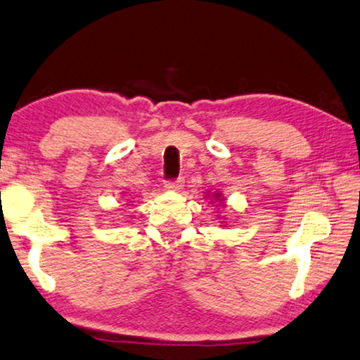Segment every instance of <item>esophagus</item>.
I'll list each match as a JSON object with an SVG mask.
<instances>
[{
  "mask_svg": "<svg viewBox=\"0 0 360 360\" xmlns=\"http://www.w3.org/2000/svg\"><path fill=\"white\" fill-rule=\"evenodd\" d=\"M184 186V179H175L165 181V190H180Z\"/></svg>",
  "mask_w": 360,
  "mask_h": 360,
  "instance_id": "obj_1",
  "label": "esophagus"
}]
</instances>
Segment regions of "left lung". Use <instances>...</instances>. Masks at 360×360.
<instances>
[{
    "instance_id": "1",
    "label": "left lung",
    "mask_w": 360,
    "mask_h": 360,
    "mask_svg": "<svg viewBox=\"0 0 360 360\" xmlns=\"http://www.w3.org/2000/svg\"><path fill=\"white\" fill-rule=\"evenodd\" d=\"M214 197H218V195H214Z\"/></svg>"
}]
</instances>
